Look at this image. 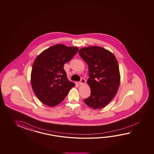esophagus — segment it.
Wrapping results in <instances>:
<instances>
[{"label": "esophagus", "instance_id": "obj_1", "mask_svg": "<svg viewBox=\"0 0 154 154\" xmlns=\"http://www.w3.org/2000/svg\"><path fill=\"white\" fill-rule=\"evenodd\" d=\"M85 82H86V80H85L84 79L82 78L81 79V80L79 82V85H83L85 83Z\"/></svg>", "mask_w": 154, "mask_h": 154}]
</instances>
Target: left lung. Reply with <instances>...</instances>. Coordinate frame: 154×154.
<instances>
[{
    "mask_svg": "<svg viewBox=\"0 0 154 154\" xmlns=\"http://www.w3.org/2000/svg\"><path fill=\"white\" fill-rule=\"evenodd\" d=\"M79 54L89 69L88 84L91 96L85 99V103L94 109L103 108L114 98L120 86L117 60L111 52L98 46L81 48Z\"/></svg>",
    "mask_w": 154,
    "mask_h": 154,
    "instance_id": "8db88e82",
    "label": "left lung"
}]
</instances>
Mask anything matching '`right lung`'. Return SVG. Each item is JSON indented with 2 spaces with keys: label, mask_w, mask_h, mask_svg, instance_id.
<instances>
[{
  "label": "right lung",
  "mask_w": 154,
  "mask_h": 154,
  "mask_svg": "<svg viewBox=\"0 0 154 154\" xmlns=\"http://www.w3.org/2000/svg\"><path fill=\"white\" fill-rule=\"evenodd\" d=\"M78 51L77 47L57 44L46 49L34 60L31 72L32 87L44 104L57 106L75 86L68 80L63 66Z\"/></svg>",
  "instance_id": "obj_1"
}]
</instances>
